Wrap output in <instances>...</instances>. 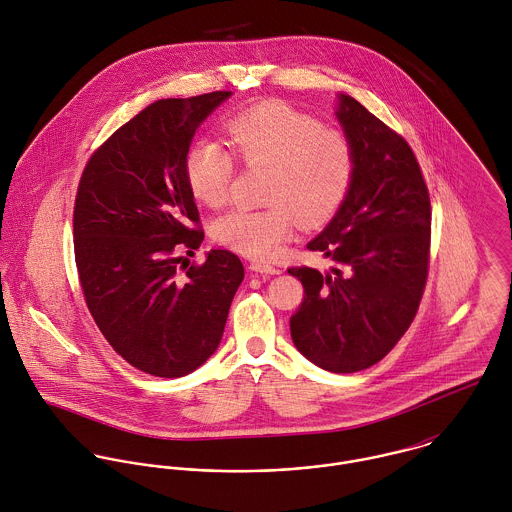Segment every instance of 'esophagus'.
Segmentation results:
<instances>
[{"mask_svg":"<svg viewBox=\"0 0 512 512\" xmlns=\"http://www.w3.org/2000/svg\"><path fill=\"white\" fill-rule=\"evenodd\" d=\"M250 270H254V272H258V274H266V276L280 274V268L270 266V264H264V262H252V264H250Z\"/></svg>","mask_w":512,"mask_h":512,"instance_id":"esophagus-1","label":"esophagus"}]
</instances>
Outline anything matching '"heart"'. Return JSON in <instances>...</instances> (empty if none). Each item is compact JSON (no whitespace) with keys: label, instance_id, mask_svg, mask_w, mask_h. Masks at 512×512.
Here are the masks:
<instances>
[{"label":"heart","instance_id":"1","mask_svg":"<svg viewBox=\"0 0 512 512\" xmlns=\"http://www.w3.org/2000/svg\"><path fill=\"white\" fill-rule=\"evenodd\" d=\"M228 149L195 142L185 161L193 197L219 209L234 179V159L248 169L268 167L264 209H236L213 224L215 240L258 260H270L290 238L297 220L319 226L345 205L357 171L349 136L282 100H264L226 124Z\"/></svg>","mask_w":512,"mask_h":512}]
</instances>
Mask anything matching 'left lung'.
Segmentation results:
<instances>
[{
    "label": "left lung",
    "instance_id": "left-lung-1",
    "mask_svg": "<svg viewBox=\"0 0 512 512\" xmlns=\"http://www.w3.org/2000/svg\"><path fill=\"white\" fill-rule=\"evenodd\" d=\"M339 122L357 155L351 193L307 244L335 262L288 272L303 286L290 319L293 345L313 365L359 372L382 361L412 325L430 270L432 205L408 142L341 94Z\"/></svg>",
    "mask_w": 512,
    "mask_h": 512
}]
</instances>
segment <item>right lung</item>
I'll return each mask as SVG.
<instances>
[{
	"instance_id": "obj_1",
	"label": "right lung",
	"mask_w": 512,
	"mask_h": 512,
	"mask_svg": "<svg viewBox=\"0 0 512 512\" xmlns=\"http://www.w3.org/2000/svg\"><path fill=\"white\" fill-rule=\"evenodd\" d=\"M230 96L165 98L120 126L84 165L74 199V262L110 347L151 376L177 378L219 347L244 266L230 250L187 264L205 238L185 177L201 122Z\"/></svg>"
}]
</instances>
